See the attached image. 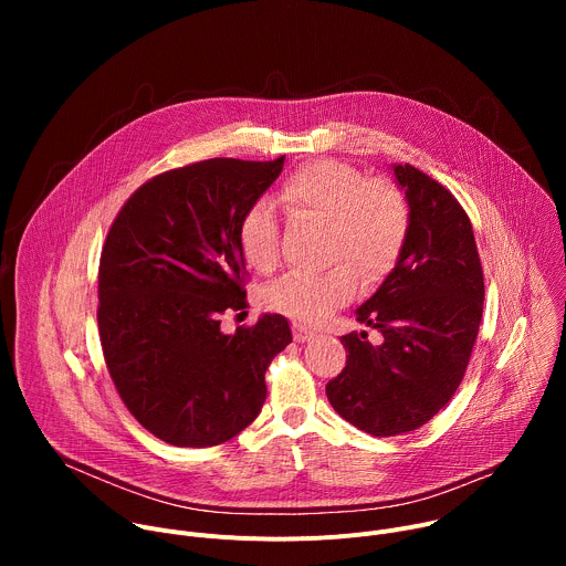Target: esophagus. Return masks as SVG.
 Listing matches in <instances>:
<instances>
[{
    "instance_id": "34e87169",
    "label": "esophagus",
    "mask_w": 566,
    "mask_h": 566,
    "mask_svg": "<svg viewBox=\"0 0 566 566\" xmlns=\"http://www.w3.org/2000/svg\"><path fill=\"white\" fill-rule=\"evenodd\" d=\"M291 332H293V340H295V343H304V340H311V338H313V332H311L308 327L300 325V322H293Z\"/></svg>"
}]
</instances>
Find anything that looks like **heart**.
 I'll return each mask as SVG.
<instances>
[{
	"mask_svg": "<svg viewBox=\"0 0 566 566\" xmlns=\"http://www.w3.org/2000/svg\"><path fill=\"white\" fill-rule=\"evenodd\" d=\"M293 219L327 223L322 273H289L264 293V304L300 322H322L354 300L360 277L380 284L398 264L410 234V208L389 179H367L345 160L317 158L297 168L280 188ZM241 255L260 273L280 262V223L266 201L251 203L237 221Z\"/></svg>",
	"mask_w": 566,
	"mask_h": 566,
	"instance_id": "heart-1",
	"label": "heart"
}]
</instances>
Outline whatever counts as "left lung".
I'll return each instance as SVG.
<instances>
[{"label": "left lung", "instance_id": "1", "mask_svg": "<svg viewBox=\"0 0 566 566\" xmlns=\"http://www.w3.org/2000/svg\"><path fill=\"white\" fill-rule=\"evenodd\" d=\"M410 208L408 244L380 289L356 311L367 332L347 334L345 369L327 382L334 410L374 437L426 426L463 380L483 311V271L470 219L454 195L394 166Z\"/></svg>", "mask_w": 566, "mask_h": 566}]
</instances>
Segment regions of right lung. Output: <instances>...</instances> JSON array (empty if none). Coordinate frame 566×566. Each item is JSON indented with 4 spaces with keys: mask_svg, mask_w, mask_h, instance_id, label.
I'll list each match as a JSON object with an SVG mask.
<instances>
[{
    "mask_svg": "<svg viewBox=\"0 0 566 566\" xmlns=\"http://www.w3.org/2000/svg\"><path fill=\"white\" fill-rule=\"evenodd\" d=\"M273 160L208 158L145 181L118 210L101 253L98 334L129 415L179 448L219 446L251 426L264 374L291 343L284 315L234 334L249 271L237 221L280 177Z\"/></svg>",
    "mask_w": 566,
    "mask_h": 566,
    "instance_id": "obj_1",
    "label": "right lung"
}]
</instances>
